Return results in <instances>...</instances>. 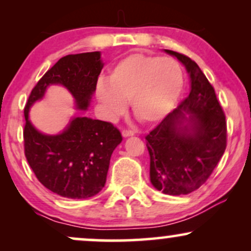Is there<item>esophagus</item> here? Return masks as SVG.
<instances>
[{"label": "esophagus", "instance_id": "1", "mask_svg": "<svg viewBox=\"0 0 251 251\" xmlns=\"http://www.w3.org/2000/svg\"><path fill=\"white\" fill-rule=\"evenodd\" d=\"M122 134L124 138H127V137H132V135L134 134V132L132 131V129H124V131L122 132Z\"/></svg>", "mask_w": 251, "mask_h": 251}]
</instances>
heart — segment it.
<instances>
[{
    "instance_id": "b5f03b06",
    "label": "heart",
    "mask_w": 251,
    "mask_h": 251,
    "mask_svg": "<svg viewBox=\"0 0 251 251\" xmlns=\"http://www.w3.org/2000/svg\"><path fill=\"white\" fill-rule=\"evenodd\" d=\"M183 88V73L170 57L133 53L123 57L109 71L107 85L100 83L97 96L111 117L131 105L138 122L153 124L168 116Z\"/></svg>"
}]
</instances>
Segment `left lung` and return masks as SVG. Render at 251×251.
Here are the masks:
<instances>
[{"label": "left lung", "mask_w": 251, "mask_h": 251, "mask_svg": "<svg viewBox=\"0 0 251 251\" xmlns=\"http://www.w3.org/2000/svg\"><path fill=\"white\" fill-rule=\"evenodd\" d=\"M165 51L185 66L191 89L145 137L150 179L166 195H188L208 180L226 151V122L214 87L197 63L184 54Z\"/></svg>", "instance_id": "obj_1"}]
</instances>
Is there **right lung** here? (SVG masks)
I'll return each mask as SVG.
<instances>
[{
  "label": "right lung",
  "mask_w": 251,
  "mask_h": 251,
  "mask_svg": "<svg viewBox=\"0 0 251 251\" xmlns=\"http://www.w3.org/2000/svg\"><path fill=\"white\" fill-rule=\"evenodd\" d=\"M102 66L99 51L63 56L37 81L25 103V155L40 183L61 197L85 200L101 191L122 133L111 123L76 117L62 133L42 134L30 124L28 112L50 85L65 86L76 108L87 109Z\"/></svg>",
  "instance_id": "add662e5"
}]
</instances>
